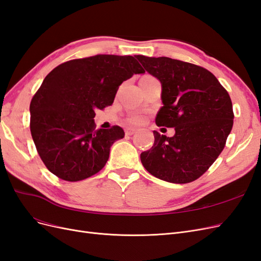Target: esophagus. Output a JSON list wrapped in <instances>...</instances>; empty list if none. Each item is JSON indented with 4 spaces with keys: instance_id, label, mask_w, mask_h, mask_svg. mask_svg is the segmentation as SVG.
I'll return each mask as SVG.
<instances>
[{
    "instance_id": "34e87169",
    "label": "esophagus",
    "mask_w": 261,
    "mask_h": 261,
    "mask_svg": "<svg viewBox=\"0 0 261 261\" xmlns=\"http://www.w3.org/2000/svg\"><path fill=\"white\" fill-rule=\"evenodd\" d=\"M136 133V129L135 128H132V127H129V128H126L125 129V134L127 136H132V135H134V134Z\"/></svg>"
}]
</instances>
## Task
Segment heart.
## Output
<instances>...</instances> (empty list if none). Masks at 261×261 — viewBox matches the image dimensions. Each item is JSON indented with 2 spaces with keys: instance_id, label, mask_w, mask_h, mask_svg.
Here are the masks:
<instances>
[{
  "instance_id": "b5f03b06",
  "label": "heart",
  "mask_w": 261,
  "mask_h": 261,
  "mask_svg": "<svg viewBox=\"0 0 261 261\" xmlns=\"http://www.w3.org/2000/svg\"><path fill=\"white\" fill-rule=\"evenodd\" d=\"M132 121H133L134 123H140L141 121H143V116H141V115H135V116H133V117H132Z\"/></svg>"
}]
</instances>
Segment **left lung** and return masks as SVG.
<instances>
[{"label":"left lung","mask_w":261,"mask_h":261,"mask_svg":"<svg viewBox=\"0 0 261 261\" xmlns=\"http://www.w3.org/2000/svg\"><path fill=\"white\" fill-rule=\"evenodd\" d=\"M136 59L162 84L163 107L155 124L175 129L173 137L153 130V146L140 153L141 163L158 178L191 183L224 149L233 127L231 98L217 77L201 66L165 57Z\"/></svg>","instance_id":"left-lung-1"}]
</instances>
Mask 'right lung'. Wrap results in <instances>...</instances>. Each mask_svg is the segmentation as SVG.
<instances>
[{"label":"right lung","mask_w":261,"mask_h":261,"mask_svg":"<svg viewBox=\"0 0 261 261\" xmlns=\"http://www.w3.org/2000/svg\"><path fill=\"white\" fill-rule=\"evenodd\" d=\"M143 73L134 57L112 54L70 60L52 69L30 102L31 136L46 169L68 181L102 170L110 148L125 133L117 125L96 129L94 111L111 106L120 85Z\"/></svg>","instance_id":"right-lung-1"}]
</instances>
